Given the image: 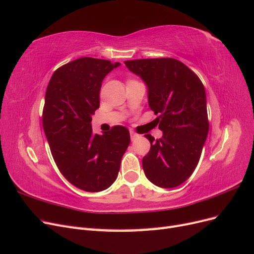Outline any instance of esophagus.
<instances>
[{
	"label": "esophagus",
	"instance_id": "34e87169",
	"mask_svg": "<svg viewBox=\"0 0 254 254\" xmlns=\"http://www.w3.org/2000/svg\"><path fill=\"white\" fill-rule=\"evenodd\" d=\"M130 136H131V140L133 141V140H135L137 136H139V134L137 133H135L134 131H132V130H130Z\"/></svg>",
	"mask_w": 254,
	"mask_h": 254
}]
</instances>
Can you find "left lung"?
<instances>
[{
    "label": "left lung",
    "mask_w": 254,
    "mask_h": 254,
    "mask_svg": "<svg viewBox=\"0 0 254 254\" xmlns=\"http://www.w3.org/2000/svg\"><path fill=\"white\" fill-rule=\"evenodd\" d=\"M129 71L145 81L150 109L163 135L145 134L150 150L143 170L155 186L172 189L193 174L209 132L204 87L198 76L174 58L124 61Z\"/></svg>",
    "instance_id": "1"
}]
</instances>
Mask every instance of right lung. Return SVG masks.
<instances>
[{
    "mask_svg": "<svg viewBox=\"0 0 254 254\" xmlns=\"http://www.w3.org/2000/svg\"><path fill=\"white\" fill-rule=\"evenodd\" d=\"M120 63L82 57L54 72L45 92L42 125L54 161L74 187L101 191L115 181L130 143L129 130L114 126L104 134L92 130L103 79Z\"/></svg>",
    "mask_w": 254,
    "mask_h": 254,
    "instance_id": "obj_1",
    "label": "right lung"
}]
</instances>
